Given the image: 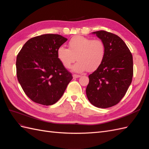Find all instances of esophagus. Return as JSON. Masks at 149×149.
Instances as JSON below:
<instances>
[{"label":"esophagus","mask_w":149,"mask_h":149,"mask_svg":"<svg viewBox=\"0 0 149 149\" xmlns=\"http://www.w3.org/2000/svg\"><path fill=\"white\" fill-rule=\"evenodd\" d=\"M80 77V75H77V74H74V75H73V78H74V79L79 78V77Z\"/></svg>","instance_id":"obj_1"}]
</instances>
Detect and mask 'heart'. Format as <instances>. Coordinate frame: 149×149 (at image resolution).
I'll use <instances>...</instances> for the list:
<instances>
[{
  "label": "heart",
  "mask_w": 149,
  "mask_h": 149,
  "mask_svg": "<svg viewBox=\"0 0 149 149\" xmlns=\"http://www.w3.org/2000/svg\"><path fill=\"white\" fill-rule=\"evenodd\" d=\"M68 46L69 48L60 46L57 49V58L66 69L70 68L77 58L78 62L72 68L76 72L85 70L91 72L97 70L106 55V46L99 39L76 36L69 40Z\"/></svg>",
  "instance_id": "obj_1"
}]
</instances>
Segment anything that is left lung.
Wrapping results in <instances>:
<instances>
[{
	"instance_id": "8db88e82",
	"label": "left lung",
	"mask_w": 149,
	"mask_h": 149,
	"mask_svg": "<svg viewBox=\"0 0 149 149\" xmlns=\"http://www.w3.org/2000/svg\"><path fill=\"white\" fill-rule=\"evenodd\" d=\"M93 33L104 42L106 55L99 68L88 75L86 94L95 107L107 108L121 101L132 82V56L118 35L104 30Z\"/></svg>"
}]
</instances>
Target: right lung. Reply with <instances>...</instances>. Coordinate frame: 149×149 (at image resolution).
Returning <instances> with one entry per match:
<instances>
[{
  "mask_svg": "<svg viewBox=\"0 0 149 149\" xmlns=\"http://www.w3.org/2000/svg\"><path fill=\"white\" fill-rule=\"evenodd\" d=\"M59 35L45 34L28 40L17 57V76L24 92L33 102L56 103L72 79L57 58V51L67 41Z\"/></svg>",
  "mask_w": 149,
  "mask_h": 149,
  "instance_id": "add662e5",
  "label": "right lung"
}]
</instances>
